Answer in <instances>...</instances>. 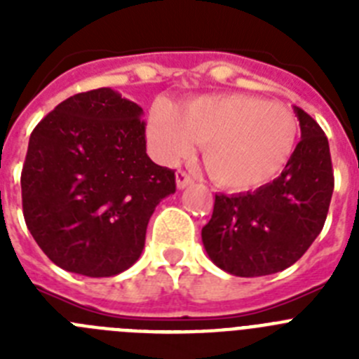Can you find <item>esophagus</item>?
Masks as SVG:
<instances>
[{
    "mask_svg": "<svg viewBox=\"0 0 359 359\" xmlns=\"http://www.w3.org/2000/svg\"><path fill=\"white\" fill-rule=\"evenodd\" d=\"M190 183H192V177H190V174H187L185 170H177L176 174V187L180 190L185 189V187H189Z\"/></svg>",
    "mask_w": 359,
    "mask_h": 359,
    "instance_id": "34e87169",
    "label": "esophagus"
}]
</instances>
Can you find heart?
Returning a JSON list of instances; mask_svg holds the SVG:
<instances>
[{
	"label": "heart",
	"instance_id": "obj_1",
	"mask_svg": "<svg viewBox=\"0 0 359 359\" xmlns=\"http://www.w3.org/2000/svg\"><path fill=\"white\" fill-rule=\"evenodd\" d=\"M298 122L286 106L250 95H207L177 109L151 111L147 138L172 163L203 144V161L217 185L248 190L282 172L297 145Z\"/></svg>",
	"mask_w": 359,
	"mask_h": 359
}]
</instances>
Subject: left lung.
<instances>
[{
    "label": "left lung",
    "mask_w": 359,
    "mask_h": 359,
    "mask_svg": "<svg viewBox=\"0 0 359 359\" xmlns=\"http://www.w3.org/2000/svg\"><path fill=\"white\" fill-rule=\"evenodd\" d=\"M300 142L286 169L253 192L215 194L203 246L217 268L236 277H262L290 268L322 231L334 177L327 136L294 106Z\"/></svg>",
    "instance_id": "obj_1"
}]
</instances>
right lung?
<instances>
[{"instance_id": "right-lung-1", "label": "right lung", "mask_w": 359, "mask_h": 359, "mask_svg": "<svg viewBox=\"0 0 359 359\" xmlns=\"http://www.w3.org/2000/svg\"><path fill=\"white\" fill-rule=\"evenodd\" d=\"M144 109L111 88L66 98L32 131L21 172L32 237L59 268L113 277L145 246L174 170L145 152Z\"/></svg>"}]
</instances>
